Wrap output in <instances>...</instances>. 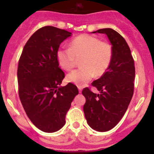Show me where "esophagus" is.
<instances>
[{"instance_id":"obj_1","label":"esophagus","mask_w":154,"mask_h":154,"mask_svg":"<svg viewBox=\"0 0 154 154\" xmlns=\"http://www.w3.org/2000/svg\"><path fill=\"white\" fill-rule=\"evenodd\" d=\"M78 90H79V92H81V91H82V86H78Z\"/></svg>"}]
</instances>
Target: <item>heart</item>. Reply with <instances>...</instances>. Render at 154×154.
Instances as JSON below:
<instances>
[{
	"instance_id": "b5f03b06",
	"label": "heart",
	"mask_w": 154,
	"mask_h": 154,
	"mask_svg": "<svg viewBox=\"0 0 154 154\" xmlns=\"http://www.w3.org/2000/svg\"><path fill=\"white\" fill-rule=\"evenodd\" d=\"M80 58L81 67L69 73L66 78L70 83L83 86L95 74L99 77L106 73L112 58V48L97 37L83 34L71 42L70 48H60L57 51L59 65L66 71L72 69Z\"/></svg>"
}]
</instances>
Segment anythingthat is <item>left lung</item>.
<instances>
[{
    "label": "left lung",
    "instance_id": "8db88e82",
    "mask_svg": "<svg viewBox=\"0 0 154 154\" xmlns=\"http://www.w3.org/2000/svg\"><path fill=\"white\" fill-rule=\"evenodd\" d=\"M92 32L107 35L112 44V58L106 73L91 83L100 94L92 92L88 87L82 91L86 97L83 112L91 128L106 132L120 122L133 97L134 60L127 42L116 30L103 28Z\"/></svg>",
    "mask_w": 154,
    "mask_h": 154
}]
</instances>
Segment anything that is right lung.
Returning a JSON list of instances; mask_svg holds the SVG:
<instances>
[{
  "label": "right lung",
  "instance_id": "add662e5",
  "mask_svg": "<svg viewBox=\"0 0 154 154\" xmlns=\"http://www.w3.org/2000/svg\"><path fill=\"white\" fill-rule=\"evenodd\" d=\"M71 32L52 26L35 31L23 48L18 61V94L29 120L45 133L66 124V116L79 93L69 83L60 86L65 73L59 66L57 51Z\"/></svg>",
  "mask_w": 154,
  "mask_h": 154
}]
</instances>
